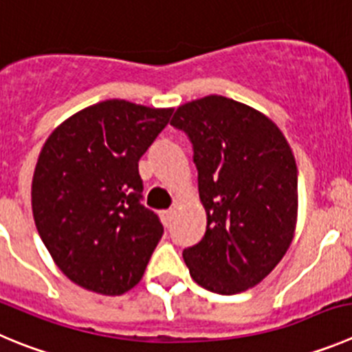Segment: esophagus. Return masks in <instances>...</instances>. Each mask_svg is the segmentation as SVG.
I'll use <instances>...</instances> for the list:
<instances>
[{"label": "esophagus", "mask_w": 352, "mask_h": 352, "mask_svg": "<svg viewBox=\"0 0 352 352\" xmlns=\"http://www.w3.org/2000/svg\"><path fill=\"white\" fill-rule=\"evenodd\" d=\"M173 218H174V209H167V211L162 212V221L166 227H169L170 221H173Z\"/></svg>", "instance_id": "34e87169"}]
</instances>
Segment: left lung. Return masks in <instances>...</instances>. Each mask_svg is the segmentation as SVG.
I'll use <instances>...</instances> for the list:
<instances>
[{
    "instance_id": "left-lung-1",
    "label": "left lung",
    "mask_w": 352,
    "mask_h": 352,
    "mask_svg": "<svg viewBox=\"0 0 352 352\" xmlns=\"http://www.w3.org/2000/svg\"><path fill=\"white\" fill-rule=\"evenodd\" d=\"M170 125L192 141L208 216L201 243L183 251L190 276L212 293L246 292L281 262L295 235L292 146L262 111L216 94L179 106Z\"/></svg>"
}]
</instances>
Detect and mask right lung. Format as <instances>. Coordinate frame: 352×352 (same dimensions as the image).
Returning <instances> with one entry per match:
<instances>
[{
  "mask_svg": "<svg viewBox=\"0 0 352 352\" xmlns=\"http://www.w3.org/2000/svg\"><path fill=\"white\" fill-rule=\"evenodd\" d=\"M170 115L108 99L71 115L45 141L31 185L34 223L75 285L115 296L141 281L164 227L141 206L138 162Z\"/></svg>",
  "mask_w": 352,
  "mask_h": 352,
  "instance_id": "1",
  "label": "right lung"
}]
</instances>
